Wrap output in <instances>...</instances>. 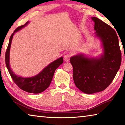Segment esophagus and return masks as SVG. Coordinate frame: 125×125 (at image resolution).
Wrapping results in <instances>:
<instances>
[{
  "instance_id": "esophagus-1",
  "label": "esophagus",
  "mask_w": 125,
  "mask_h": 125,
  "mask_svg": "<svg viewBox=\"0 0 125 125\" xmlns=\"http://www.w3.org/2000/svg\"><path fill=\"white\" fill-rule=\"evenodd\" d=\"M70 55L69 54H66L64 56V60L65 62H69L70 60Z\"/></svg>"
}]
</instances>
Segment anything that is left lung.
I'll return each instance as SVG.
<instances>
[{
    "label": "left lung",
    "mask_w": 125,
    "mask_h": 125,
    "mask_svg": "<svg viewBox=\"0 0 125 125\" xmlns=\"http://www.w3.org/2000/svg\"><path fill=\"white\" fill-rule=\"evenodd\" d=\"M95 37L100 40L103 53L98 57L79 53L71 57L73 80L82 92L91 94L105 90L113 82L121 63V52L116 31L109 25L92 17Z\"/></svg>",
    "instance_id": "1"
}]
</instances>
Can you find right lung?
Masks as SVG:
<instances>
[{
	"label": "right lung",
	"mask_w": 125,
	"mask_h": 125,
	"mask_svg": "<svg viewBox=\"0 0 125 125\" xmlns=\"http://www.w3.org/2000/svg\"><path fill=\"white\" fill-rule=\"evenodd\" d=\"M29 23V21H27L25 25L18 27L10 36L9 44L5 53V63L10 75H11L14 83L18 87L26 92L33 94H39L43 92L50 86L54 72L61 64H62L63 58L62 57H61L57 60L54 61L53 62L50 63L47 66L44 68L41 72L31 77H22L16 75L13 72L10 66V50L12 37L15 33L24 28Z\"/></svg>",
	"instance_id": "1"
}]
</instances>
